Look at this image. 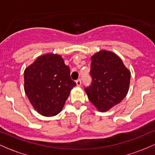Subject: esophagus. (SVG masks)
Instances as JSON below:
<instances>
[{
	"label": "esophagus",
	"mask_w": 155,
	"mask_h": 155,
	"mask_svg": "<svg viewBox=\"0 0 155 155\" xmlns=\"http://www.w3.org/2000/svg\"><path fill=\"white\" fill-rule=\"evenodd\" d=\"M76 85H77V86H81V80L80 79H77L76 81Z\"/></svg>",
	"instance_id": "esophagus-1"
}]
</instances>
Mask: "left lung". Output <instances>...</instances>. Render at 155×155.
Segmentation results:
<instances>
[{
	"label": "left lung",
	"instance_id": "obj_1",
	"mask_svg": "<svg viewBox=\"0 0 155 155\" xmlns=\"http://www.w3.org/2000/svg\"><path fill=\"white\" fill-rule=\"evenodd\" d=\"M91 84L84 88L90 102L106 111L118 104L128 92L130 72L111 51L102 50L91 58Z\"/></svg>",
	"mask_w": 155,
	"mask_h": 155
}]
</instances>
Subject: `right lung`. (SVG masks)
<instances>
[{
	"label": "right lung",
	"instance_id": "right-lung-1",
	"mask_svg": "<svg viewBox=\"0 0 155 155\" xmlns=\"http://www.w3.org/2000/svg\"><path fill=\"white\" fill-rule=\"evenodd\" d=\"M25 92L34 108L43 116L61 111L71 89L70 68L61 56L47 54L39 57L24 72Z\"/></svg>",
	"mask_w": 155,
	"mask_h": 155
}]
</instances>
